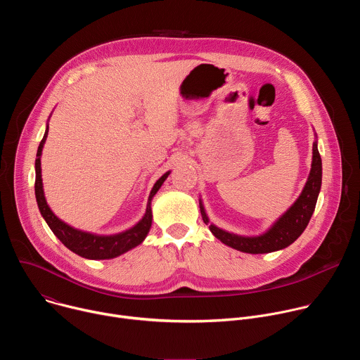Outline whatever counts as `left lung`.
<instances>
[{"label":"left lung","instance_id":"8db88e82","mask_svg":"<svg viewBox=\"0 0 360 360\" xmlns=\"http://www.w3.org/2000/svg\"><path fill=\"white\" fill-rule=\"evenodd\" d=\"M314 157L312 168L304 184V188L299 198L293 202L292 207L262 235L259 236H240L236 233L226 232L214 224L210 225L211 232L222 243L246 253H268L281 250L293 243L309 224L312 214L316 207V200L322 185V160L318 150V141L314 142ZM199 208L205 224H210V219L205 214L203 205L199 200Z\"/></svg>","mask_w":360,"mask_h":360}]
</instances>
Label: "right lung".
Wrapping results in <instances>:
<instances>
[{"mask_svg": "<svg viewBox=\"0 0 360 360\" xmlns=\"http://www.w3.org/2000/svg\"><path fill=\"white\" fill-rule=\"evenodd\" d=\"M48 135V125L44 134L42 141L39 142L38 150H37V160H35V198L39 212L45 222L48 224L49 229L54 232V235L74 253L82 256V258L86 259H112L117 258V256L128 252L129 249L138 246L148 235L150 225H152V211H150V200L158 192V189L162 186L164 181L168 178L171 171L165 172L157 182L153 185L148 203H146V211L142 219L132 226L131 229L115 233V235H95L91 232H84L79 229H75L61 221L60 218L56 217V214L51 211L48 207V203L44 196V189H42V178H41V153L42 148L45 143Z\"/></svg>", "mask_w": 360, "mask_h": 360, "instance_id": "add662e5", "label": "right lung"}]
</instances>
